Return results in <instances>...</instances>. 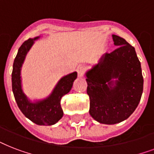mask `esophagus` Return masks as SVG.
Listing matches in <instances>:
<instances>
[{
	"label": "esophagus",
	"instance_id": "esophagus-1",
	"mask_svg": "<svg viewBox=\"0 0 154 154\" xmlns=\"http://www.w3.org/2000/svg\"><path fill=\"white\" fill-rule=\"evenodd\" d=\"M77 76H78V77H84V68L82 67V66L77 67Z\"/></svg>",
	"mask_w": 154,
	"mask_h": 154
}]
</instances>
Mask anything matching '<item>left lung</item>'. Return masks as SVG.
<instances>
[{
  "label": "left lung",
  "mask_w": 154,
  "mask_h": 154,
  "mask_svg": "<svg viewBox=\"0 0 154 154\" xmlns=\"http://www.w3.org/2000/svg\"><path fill=\"white\" fill-rule=\"evenodd\" d=\"M117 48L105 53L85 72L89 114L95 121L114 125L134 112L143 92L141 62L134 47L112 34Z\"/></svg>",
  "instance_id": "8db88e82"
}]
</instances>
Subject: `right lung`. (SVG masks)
Masks as SVG:
<instances>
[{"instance_id":"right-lung-1","label":"right lung","mask_w":154,"mask_h":154,"mask_svg":"<svg viewBox=\"0 0 154 154\" xmlns=\"http://www.w3.org/2000/svg\"><path fill=\"white\" fill-rule=\"evenodd\" d=\"M41 37L29 38L19 48L13 65L12 88L16 102L22 113L31 122L39 125H52L63 117L60 99L71 90L76 78L77 72H72L60 78L49 96L43 99L32 101L22 89L21 68L26 55L33 45L35 41Z\"/></svg>"}]
</instances>
